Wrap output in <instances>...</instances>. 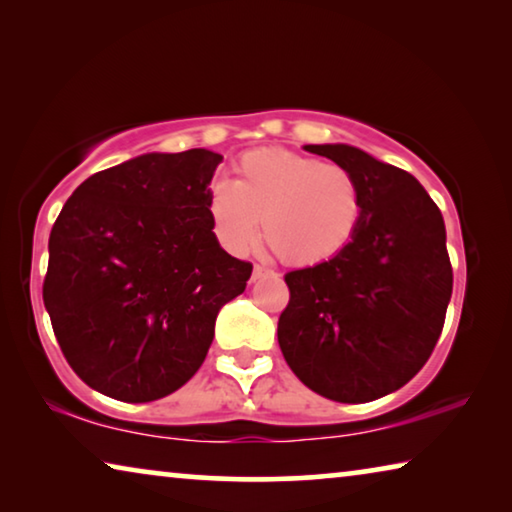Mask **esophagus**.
Masks as SVG:
<instances>
[{
	"mask_svg": "<svg viewBox=\"0 0 512 512\" xmlns=\"http://www.w3.org/2000/svg\"><path fill=\"white\" fill-rule=\"evenodd\" d=\"M266 275H275V273H273L271 269H264V266L255 264V269H253V282L259 280V278H266Z\"/></svg>",
	"mask_w": 512,
	"mask_h": 512,
	"instance_id": "34e87169",
	"label": "esophagus"
}]
</instances>
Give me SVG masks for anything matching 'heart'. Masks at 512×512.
<instances>
[{
  "label": "heart",
  "instance_id": "b5f03b06",
  "mask_svg": "<svg viewBox=\"0 0 512 512\" xmlns=\"http://www.w3.org/2000/svg\"><path fill=\"white\" fill-rule=\"evenodd\" d=\"M362 212V189L351 170L282 148L246 152L237 161V180H214L207 191L209 221L225 250L246 253L264 227L266 243L291 266L342 253Z\"/></svg>",
  "mask_w": 512,
  "mask_h": 512
}]
</instances>
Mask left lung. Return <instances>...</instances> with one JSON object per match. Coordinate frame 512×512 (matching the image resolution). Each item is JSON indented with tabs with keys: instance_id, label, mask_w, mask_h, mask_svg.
<instances>
[{
	"instance_id": "left-lung-1",
	"label": "left lung",
	"mask_w": 512,
	"mask_h": 512,
	"mask_svg": "<svg viewBox=\"0 0 512 512\" xmlns=\"http://www.w3.org/2000/svg\"><path fill=\"white\" fill-rule=\"evenodd\" d=\"M351 170L362 223L328 262L289 271L278 342L312 392L339 403L380 399L412 380L444 328L453 271L444 218L405 170L351 145H305Z\"/></svg>"
}]
</instances>
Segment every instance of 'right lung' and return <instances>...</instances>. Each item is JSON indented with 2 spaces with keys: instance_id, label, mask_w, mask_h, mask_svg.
<instances>
[{
  "instance_id": "add662e5",
  "label": "right lung",
  "mask_w": 512,
  "mask_h": 512,
  "mask_svg": "<svg viewBox=\"0 0 512 512\" xmlns=\"http://www.w3.org/2000/svg\"><path fill=\"white\" fill-rule=\"evenodd\" d=\"M223 157L150 152L100 170L63 205L50 234L45 310L88 387L127 403L180 389L205 362L218 310L253 264L227 255L207 214Z\"/></svg>"
}]
</instances>
